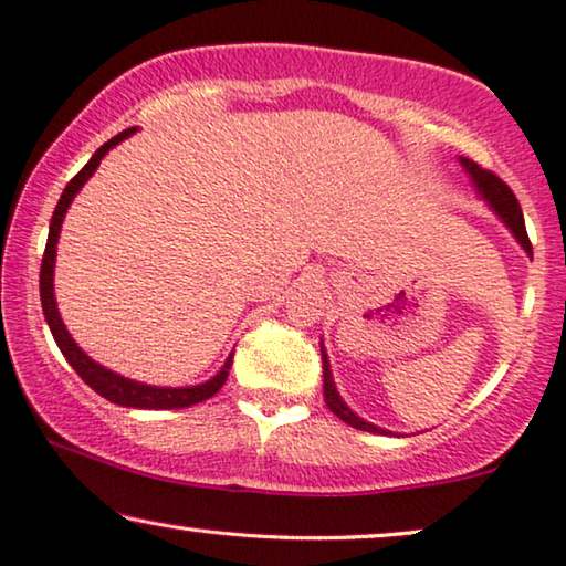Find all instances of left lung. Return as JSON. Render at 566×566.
<instances>
[{
    "mask_svg": "<svg viewBox=\"0 0 566 566\" xmlns=\"http://www.w3.org/2000/svg\"><path fill=\"white\" fill-rule=\"evenodd\" d=\"M461 166H464L469 177H472L476 192L484 202H488L492 210L500 214V220L505 222L507 228H511V233L515 235V241H518L525 253L533 256V249H531V241H528V233H525V220H523V212H521V205L515 200L513 189L505 185L503 179L497 177V174H492L488 169H482L480 164L472 161V158H459ZM323 392H325V405H328L333 416H338L344 423H348L352 428H359V431H369V433H389L385 428H377L371 423H366L364 418L356 416V412L348 408V405L340 400L338 389H336V381H333V374H331V364H328V356L323 352Z\"/></svg>",
    "mask_w": 566,
    "mask_h": 566,
    "instance_id": "left-lung-1",
    "label": "left lung"
}]
</instances>
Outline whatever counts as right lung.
<instances>
[{
  "label": "right lung",
  "instance_id": "obj_1",
  "mask_svg": "<svg viewBox=\"0 0 566 566\" xmlns=\"http://www.w3.org/2000/svg\"><path fill=\"white\" fill-rule=\"evenodd\" d=\"M135 127H127L120 135H115L113 140H107L105 146L97 148V154L90 158V164L84 166L82 171L76 174L74 179L69 181L66 189H63L59 205H55L53 218H51V230H48V243H45V253H43V264H41V302H43V315L48 321V328H51L55 344H59L61 354L66 356V361L74 366L78 377H82L86 385H90L94 392L105 397V400L115 402V405H125V408H143V410H177V408H189V405H197L212 397L218 389L226 385L230 366H233V354L228 356L222 369L214 374L212 379L202 381V385L195 387H154V385H143V381L120 377V374L105 369V366L90 359L82 348L76 346V340L71 338V333L63 325L59 307H55V294H53V266H55V243H59V233H61V222L66 218V210L74 197L78 195V189L86 185V179L97 171V166L109 148H115L117 143L125 140L127 135H133Z\"/></svg>",
  "mask_w": 566,
  "mask_h": 566
}]
</instances>
